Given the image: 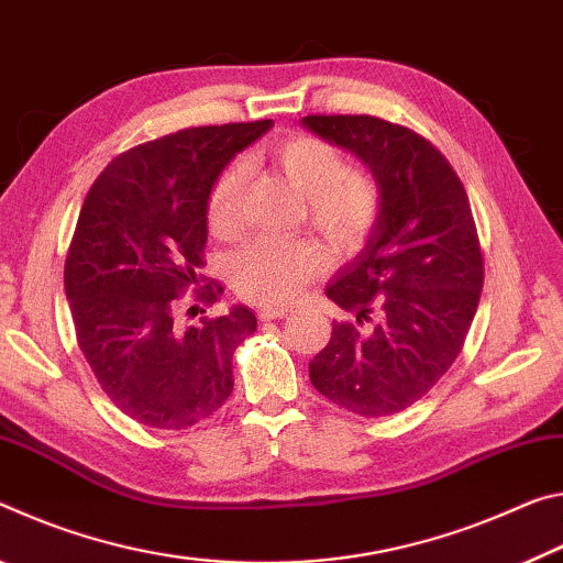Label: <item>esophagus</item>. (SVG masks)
I'll return each mask as SVG.
<instances>
[{
  "mask_svg": "<svg viewBox=\"0 0 563 563\" xmlns=\"http://www.w3.org/2000/svg\"><path fill=\"white\" fill-rule=\"evenodd\" d=\"M287 314H289L287 307H262L260 311H256V317H260V321L282 319V317H287Z\"/></svg>",
  "mask_w": 563,
  "mask_h": 563,
  "instance_id": "1",
  "label": "esophagus"
}]
</instances>
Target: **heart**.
<instances>
[{
	"label": "heart",
	"instance_id": "b5f03b06",
	"mask_svg": "<svg viewBox=\"0 0 563 563\" xmlns=\"http://www.w3.org/2000/svg\"><path fill=\"white\" fill-rule=\"evenodd\" d=\"M269 159L301 195L307 224L334 252H354L372 234L382 211V187L372 174L344 167L336 146L311 134H294L272 150ZM244 164L221 174L209 201V227L221 239L242 229ZM327 264V252L309 239H256L232 260V287L249 301L284 303Z\"/></svg>",
	"mask_w": 563,
	"mask_h": 563
}]
</instances>
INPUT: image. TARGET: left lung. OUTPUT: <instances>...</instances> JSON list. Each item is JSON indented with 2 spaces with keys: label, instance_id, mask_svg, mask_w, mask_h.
Segmentation results:
<instances>
[{
  "label": "left lung",
  "instance_id": "obj_1",
  "mask_svg": "<svg viewBox=\"0 0 563 563\" xmlns=\"http://www.w3.org/2000/svg\"><path fill=\"white\" fill-rule=\"evenodd\" d=\"M301 124L356 154L382 187L366 246L327 287L354 321H334L309 379L358 417H391L462 354L484 287L472 207L446 156L409 126L368 114H309Z\"/></svg>",
  "mask_w": 563,
  "mask_h": 563
}]
</instances>
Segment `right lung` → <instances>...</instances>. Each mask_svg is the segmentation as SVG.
Instances as JSON below:
<instances>
[{"instance_id":"obj_1","label":"right lung","mask_w":563,"mask_h":563,"mask_svg":"<svg viewBox=\"0 0 563 563\" xmlns=\"http://www.w3.org/2000/svg\"><path fill=\"white\" fill-rule=\"evenodd\" d=\"M272 124L191 126L134 146L107 164L81 207L64 264L77 344L101 391L144 427H195L234 389L232 356L256 317L232 307L184 327L177 307L189 289L207 307L224 291L201 274L209 195Z\"/></svg>"}]
</instances>
